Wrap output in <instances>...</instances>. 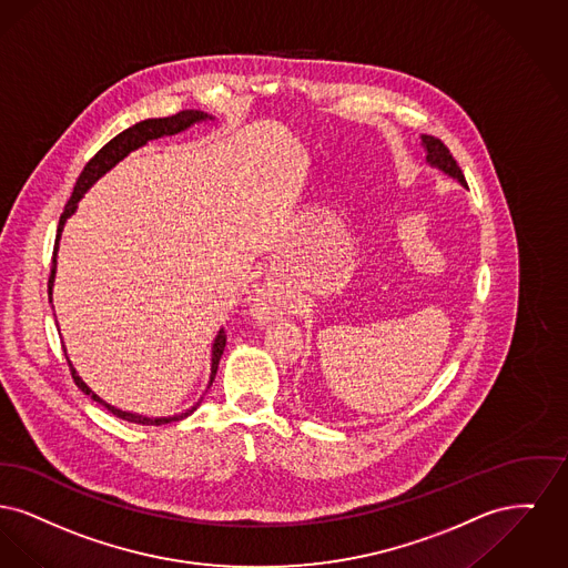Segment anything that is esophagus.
Returning a JSON list of instances; mask_svg holds the SVG:
<instances>
[{
  "label": "esophagus",
  "instance_id": "1",
  "mask_svg": "<svg viewBox=\"0 0 568 568\" xmlns=\"http://www.w3.org/2000/svg\"><path fill=\"white\" fill-rule=\"evenodd\" d=\"M273 310H275V303H273V293H271L270 286H261L256 297H254V312H256V316L270 318V316H273Z\"/></svg>",
  "mask_w": 568,
  "mask_h": 568
}]
</instances>
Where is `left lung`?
Here are the masks:
<instances>
[{"label":"left lung","instance_id":"1","mask_svg":"<svg viewBox=\"0 0 568 568\" xmlns=\"http://www.w3.org/2000/svg\"><path fill=\"white\" fill-rule=\"evenodd\" d=\"M420 139H423V145H425V150H427V162H429V164H434V166H438L440 171H445L447 175L455 178V180H459V183H464V185H466L464 173H462V169H459L457 160L453 158V153L448 151L447 145H445L440 139L429 136V134H423Z\"/></svg>","mask_w":568,"mask_h":568}]
</instances>
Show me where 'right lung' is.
<instances>
[{"mask_svg":"<svg viewBox=\"0 0 568 568\" xmlns=\"http://www.w3.org/2000/svg\"><path fill=\"white\" fill-rule=\"evenodd\" d=\"M207 118H210V115H207V113H201V111H180V113H175V115H171V118H158V120H145L141 121V123H134L132 128L123 130L115 139H111L102 150L98 151V153L91 158L90 162L85 164V169L81 171L79 180L74 183L72 196H70V201L65 203L63 213H61L58 237H55V247H53V265H51V275H49V301L53 298V280H55V267H58V245H60L61 231H63L65 220L77 211V205H79V201L83 199V194H85L91 185L100 180L104 173H109L120 160H123L130 151L139 150V148H143V145H148L153 139L178 134L181 130L190 128L192 123L207 120ZM55 325H58V321H55ZM224 346H226V333H224V328H220V333H217V337H215V342H213V351H211L210 387L211 383H213V378H215V374H217V365H220V358H222V353H224ZM63 353H65V348H63ZM65 361H68V367H70V374H72L74 385L81 388L85 395H90L93 402L102 404L109 413H113L115 417L123 418V420L139 423V425H164V423L181 420V418L192 415V413L196 410V406H199V404H196V406H192L190 410H185V413H181V415H175V417L153 418L143 417V415H134V413H125V410H120V408L106 404L104 399H100V397L81 381V376H79L77 369L72 367L70 358L65 357Z\"/></svg>","mask_w":568,"mask_h":568,"instance_id":"right-lung-1","label":"right lung"}]
</instances>
